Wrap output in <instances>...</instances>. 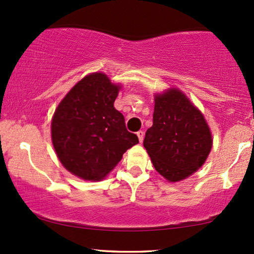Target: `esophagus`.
Wrapping results in <instances>:
<instances>
[{
  "label": "esophagus",
  "mask_w": 254,
  "mask_h": 254,
  "mask_svg": "<svg viewBox=\"0 0 254 254\" xmlns=\"http://www.w3.org/2000/svg\"><path fill=\"white\" fill-rule=\"evenodd\" d=\"M136 135H137V137H138V141H140L141 143H142V141H143V137H144V133L142 130H138L137 133H136Z\"/></svg>",
  "instance_id": "esophagus-1"
}]
</instances>
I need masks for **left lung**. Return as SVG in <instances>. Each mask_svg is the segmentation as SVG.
Wrapping results in <instances>:
<instances>
[{"mask_svg": "<svg viewBox=\"0 0 254 254\" xmlns=\"http://www.w3.org/2000/svg\"><path fill=\"white\" fill-rule=\"evenodd\" d=\"M144 148L156 171L175 183L193 175L209 155L213 138L203 114L179 89L155 96Z\"/></svg>", "mask_w": 254, "mask_h": 254, "instance_id": "obj_1", "label": "left lung"}]
</instances>
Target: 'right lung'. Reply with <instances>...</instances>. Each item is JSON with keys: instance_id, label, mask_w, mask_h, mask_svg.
<instances>
[{"instance_id": "right-lung-1", "label": "right lung", "mask_w": 254, "mask_h": 254, "mask_svg": "<svg viewBox=\"0 0 254 254\" xmlns=\"http://www.w3.org/2000/svg\"><path fill=\"white\" fill-rule=\"evenodd\" d=\"M120 85L93 72L72 86L55 110L52 142L61 164L72 175L98 182L138 143L125 118L114 109Z\"/></svg>"}]
</instances>
